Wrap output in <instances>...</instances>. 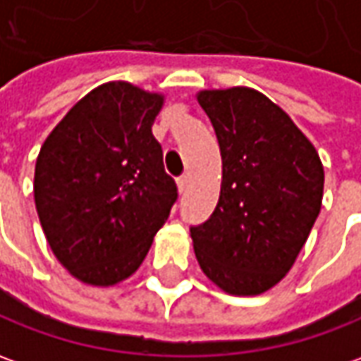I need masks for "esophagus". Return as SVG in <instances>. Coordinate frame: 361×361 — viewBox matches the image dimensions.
I'll use <instances>...</instances> for the list:
<instances>
[{"label":"esophagus","instance_id":"34e87169","mask_svg":"<svg viewBox=\"0 0 361 361\" xmlns=\"http://www.w3.org/2000/svg\"><path fill=\"white\" fill-rule=\"evenodd\" d=\"M188 185H190V176L183 173V176L178 178V190H180V193H183V191L188 190Z\"/></svg>","mask_w":361,"mask_h":361}]
</instances>
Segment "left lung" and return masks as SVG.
<instances>
[{
	"mask_svg": "<svg viewBox=\"0 0 361 361\" xmlns=\"http://www.w3.org/2000/svg\"><path fill=\"white\" fill-rule=\"evenodd\" d=\"M223 161L207 221L191 225L203 273L225 293L269 290L290 271L322 205L324 170L288 114L252 88L200 92Z\"/></svg>",
	"mask_w": 361,
	"mask_h": 361,
	"instance_id": "left-lung-1",
	"label": "left lung"
}]
</instances>
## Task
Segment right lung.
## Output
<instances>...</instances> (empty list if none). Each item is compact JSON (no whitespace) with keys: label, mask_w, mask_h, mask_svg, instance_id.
<instances>
[{"label":"right lung","mask_w":361,"mask_h":361,"mask_svg":"<svg viewBox=\"0 0 361 361\" xmlns=\"http://www.w3.org/2000/svg\"><path fill=\"white\" fill-rule=\"evenodd\" d=\"M161 102L128 82H106L68 110L39 152V221L55 257L82 283L128 279L178 200L152 134Z\"/></svg>","instance_id":"add662e5"}]
</instances>
